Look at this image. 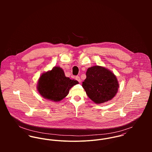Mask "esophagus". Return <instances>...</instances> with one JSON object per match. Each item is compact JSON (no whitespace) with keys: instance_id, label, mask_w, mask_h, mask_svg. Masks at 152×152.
<instances>
[{"instance_id":"34e87169","label":"esophagus","mask_w":152,"mask_h":152,"mask_svg":"<svg viewBox=\"0 0 152 152\" xmlns=\"http://www.w3.org/2000/svg\"><path fill=\"white\" fill-rule=\"evenodd\" d=\"M75 80H76L77 81H78L79 83H81V80L80 77H78V76H76V77H75Z\"/></svg>"}]
</instances>
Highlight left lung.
<instances>
[{"mask_svg": "<svg viewBox=\"0 0 152 152\" xmlns=\"http://www.w3.org/2000/svg\"><path fill=\"white\" fill-rule=\"evenodd\" d=\"M86 76L82 86L88 96L96 104L112 99L118 92L119 84L117 78L108 69L94 66L87 69Z\"/></svg>", "mask_w": 152, "mask_h": 152, "instance_id": "1", "label": "left lung"}]
</instances>
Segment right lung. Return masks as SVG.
I'll list each match as a JSON object with an SVG mask.
<instances>
[{
    "instance_id": "add662e5",
    "label": "right lung",
    "mask_w": 152,
    "mask_h": 152,
    "mask_svg": "<svg viewBox=\"0 0 152 152\" xmlns=\"http://www.w3.org/2000/svg\"><path fill=\"white\" fill-rule=\"evenodd\" d=\"M77 84V81L65 77L62 68L55 66L42 75L39 80L37 89L44 98L58 102L65 98L70 88Z\"/></svg>"
}]
</instances>
